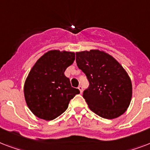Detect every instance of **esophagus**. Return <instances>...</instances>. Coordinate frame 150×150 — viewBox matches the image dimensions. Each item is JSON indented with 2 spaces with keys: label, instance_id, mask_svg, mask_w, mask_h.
<instances>
[{
  "label": "esophagus",
  "instance_id": "1",
  "mask_svg": "<svg viewBox=\"0 0 150 150\" xmlns=\"http://www.w3.org/2000/svg\"><path fill=\"white\" fill-rule=\"evenodd\" d=\"M78 89H79L80 93H82V91H83V89H82V86H81V85H80V86H79V87H78Z\"/></svg>",
  "mask_w": 150,
  "mask_h": 150
}]
</instances>
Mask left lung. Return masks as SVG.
Masks as SVG:
<instances>
[{"mask_svg": "<svg viewBox=\"0 0 150 150\" xmlns=\"http://www.w3.org/2000/svg\"><path fill=\"white\" fill-rule=\"evenodd\" d=\"M76 64L89 81L82 96L89 109L107 119L123 114L132 95V82L123 67L113 57L98 50L76 53Z\"/></svg>", "mask_w": 150, "mask_h": 150, "instance_id": "left-lung-1", "label": "left lung"}]
</instances>
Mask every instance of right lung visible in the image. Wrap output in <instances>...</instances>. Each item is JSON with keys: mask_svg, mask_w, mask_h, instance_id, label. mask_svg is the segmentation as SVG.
I'll return each mask as SVG.
<instances>
[{"mask_svg": "<svg viewBox=\"0 0 150 150\" xmlns=\"http://www.w3.org/2000/svg\"><path fill=\"white\" fill-rule=\"evenodd\" d=\"M75 61V53L50 50L36 61L24 86L25 102L40 118L51 121L65 111L78 89L71 86L64 75L68 66Z\"/></svg>", "mask_w": 150, "mask_h": 150, "instance_id": "right-lung-1", "label": "right lung"}]
</instances>
